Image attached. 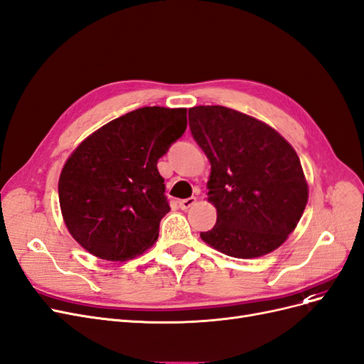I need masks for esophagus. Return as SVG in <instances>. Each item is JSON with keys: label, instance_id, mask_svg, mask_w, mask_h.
<instances>
[{"label": "esophagus", "instance_id": "obj_1", "mask_svg": "<svg viewBox=\"0 0 364 364\" xmlns=\"http://www.w3.org/2000/svg\"><path fill=\"white\" fill-rule=\"evenodd\" d=\"M195 203H196V198L191 196V198H187V199H181L180 203H178V205H180L181 210H189L192 205H195Z\"/></svg>", "mask_w": 364, "mask_h": 364}]
</instances>
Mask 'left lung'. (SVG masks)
Returning <instances> with one entry per match:
<instances>
[{
  "mask_svg": "<svg viewBox=\"0 0 364 364\" xmlns=\"http://www.w3.org/2000/svg\"><path fill=\"white\" fill-rule=\"evenodd\" d=\"M189 126L211 164L208 200L218 210L216 225L200 238L241 259L284 245L309 195L294 148L262 121L225 106L191 107Z\"/></svg>",
  "mask_w": 364,
  "mask_h": 364,
  "instance_id": "8db88e82",
  "label": "left lung"
}]
</instances>
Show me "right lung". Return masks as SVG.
<instances>
[{"instance_id":"add662e5","label":"right lung","mask_w":364,"mask_h":364,"mask_svg":"<svg viewBox=\"0 0 364 364\" xmlns=\"http://www.w3.org/2000/svg\"><path fill=\"white\" fill-rule=\"evenodd\" d=\"M186 114L139 107L90 134L67 159L58 181L63 219L94 257L127 261L157 240L171 210L157 160L183 136Z\"/></svg>"}]
</instances>
